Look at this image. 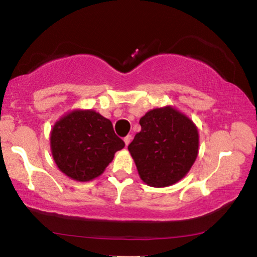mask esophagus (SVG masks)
I'll list each match as a JSON object with an SVG mask.
<instances>
[{
  "mask_svg": "<svg viewBox=\"0 0 257 257\" xmlns=\"http://www.w3.org/2000/svg\"><path fill=\"white\" fill-rule=\"evenodd\" d=\"M132 135H128V136H125L124 139H123V141H124V145H125V147H128L129 146V143H131V141H132Z\"/></svg>",
  "mask_w": 257,
  "mask_h": 257,
  "instance_id": "34e87169",
  "label": "esophagus"
}]
</instances>
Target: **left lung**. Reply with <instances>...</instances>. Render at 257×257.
I'll return each instance as SVG.
<instances>
[{"mask_svg":"<svg viewBox=\"0 0 257 257\" xmlns=\"http://www.w3.org/2000/svg\"><path fill=\"white\" fill-rule=\"evenodd\" d=\"M140 124L141 132L128 146L140 179L155 188L182 180L198 155L200 136L193 119L166 105L147 111Z\"/></svg>","mask_w":257,"mask_h":257,"instance_id":"1","label":"left lung"}]
</instances>
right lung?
Listing matches in <instances>:
<instances>
[{
	"label": "right lung",
	"mask_w": 257,
	"mask_h": 257,
	"mask_svg": "<svg viewBox=\"0 0 257 257\" xmlns=\"http://www.w3.org/2000/svg\"><path fill=\"white\" fill-rule=\"evenodd\" d=\"M124 142L115 135L110 119L93 109H73L54 123L50 150L57 168L78 182L103 174Z\"/></svg>",
	"instance_id": "obj_1"
}]
</instances>
